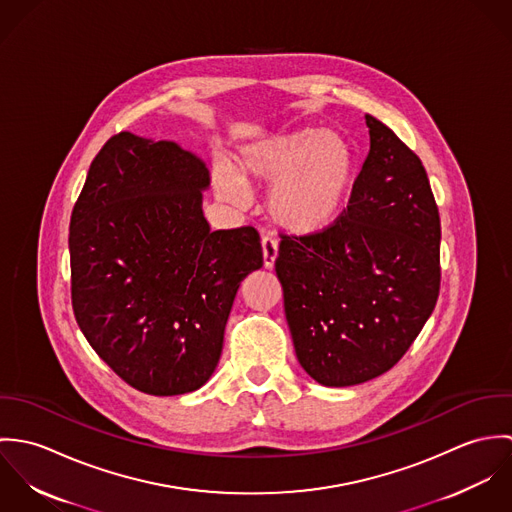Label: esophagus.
<instances>
[{
    "instance_id": "1",
    "label": "esophagus",
    "mask_w": 512,
    "mask_h": 512,
    "mask_svg": "<svg viewBox=\"0 0 512 512\" xmlns=\"http://www.w3.org/2000/svg\"><path fill=\"white\" fill-rule=\"evenodd\" d=\"M262 256H264V268L272 270L278 258V242L270 236L262 238Z\"/></svg>"
}]
</instances>
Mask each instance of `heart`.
I'll list each match as a JSON object with an SVG mask.
<instances>
[{
    "instance_id": "heart-1",
    "label": "heart",
    "mask_w": 512,
    "mask_h": 512,
    "mask_svg": "<svg viewBox=\"0 0 512 512\" xmlns=\"http://www.w3.org/2000/svg\"><path fill=\"white\" fill-rule=\"evenodd\" d=\"M246 183L272 185L268 213L295 236H313L329 230L347 211L355 157L349 144L319 128L276 134L244 147L236 171L215 165L213 185L222 201L246 207Z\"/></svg>"
}]
</instances>
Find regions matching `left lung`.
<instances>
[{"label":"left lung","instance_id":"1","mask_svg":"<svg viewBox=\"0 0 512 512\" xmlns=\"http://www.w3.org/2000/svg\"><path fill=\"white\" fill-rule=\"evenodd\" d=\"M370 149L347 211L329 230L284 236L276 274L299 365L355 386L396 365L439 293L438 207L420 157L365 116Z\"/></svg>","mask_w":512,"mask_h":512}]
</instances>
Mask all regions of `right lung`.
Listing matches in <instances>:
<instances>
[{
    "label": "right lung",
    "mask_w": 512,
    "mask_h": 512,
    "mask_svg": "<svg viewBox=\"0 0 512 512\" xmlns=\"http://www.w3.org/2000/svg\"><path fill=\"white\" fill-rule=\"evenodd\" d=\"M209 185L197 153L122 132L94 157L74 205L76 323L106 365L151 396L207 384L240 282L264 264L252 226L211 230Z\"/></svg>",
    "instance_id": "add662e5"
}]
</instances>
